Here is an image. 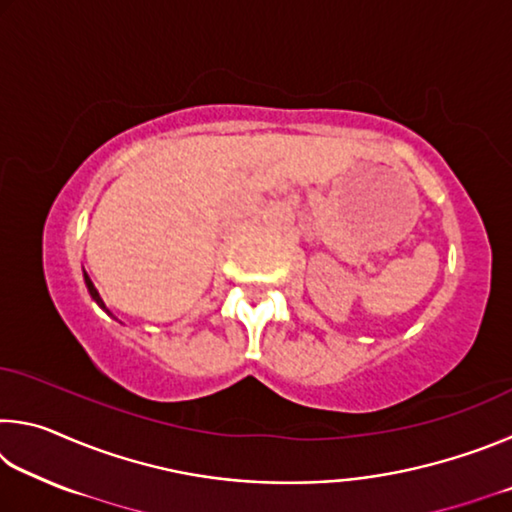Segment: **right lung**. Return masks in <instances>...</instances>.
<instances>
[{
    "mask_svg": "<svg viewBox=\"0 0 512 512\" xmlns=\"http://www.w3.org/2000/svg\"><path fill=\"white\" fill-rule=\"evenodd\" d=\"M83 277H85V287H88V291H90L92 300L97 302V305H99L103 311H108V309H106V305H103V300H101V296H99V291L94 289V284H92V280H90V277H88V273H83ZM108 314H110V311H108Z\"/></svg>",
    "mask_w": 512,
    "mask_h": 512,
    "instance_id": "1",
    "label": "right lung"
}]
</instances>
